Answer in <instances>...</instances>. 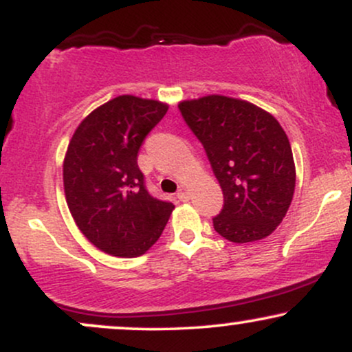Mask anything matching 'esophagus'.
I'll return each instance as SVG.
<instances>
[{"mask_svg":"<svg viewBox=\"0 0 352 352\" xmlns=\"http://www.w3.org/2000/svg\"><path fill=\"white\" fill-rule=\"evenodd\" d=\"M177 197H179V199H180L182 201H187V200L190 199V190H188L187 185H180V187H179V193H177Z\"/></svg>","mask_w":352,"mask_h":352,"instance_id":"esophagus-1","label":"esophagus"}]
</instances>
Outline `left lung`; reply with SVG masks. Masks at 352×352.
I'll list each match as a JSON object with an SVG mask.
<instances>
[{
	"label": "left lung",
	"mask_w": 352,
	"mask_h": 352,
	"mask_svg": "<svg viewBox=\"0 0 352 352\" xmlns=\"http://www.w3.org/2000/svg\"><path fill=\"white\" fill-rule=\"evenodd\" d=\"M179 109L223 192V208L213 218L217 233L233 243L272 235L296 184L292 145L280 122L248 100L218 94L182 100Z\"/></svg>",
	"instance_id": "1"
}]
</instances>
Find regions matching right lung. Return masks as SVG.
I'll return each mask as SVG.
<instances>
[{
    "label": "right lung",
    "instance_id": "obj_1",
    "mask_svg": "<svg viewBox=\"0 0 352 352\" xmlns=\"http://www.w3.org/2000/svg\"><path fill=\"white\" fill-rule=\"evenodd\" d=\"M167 104L117 96L76 129L63 164L67 207L82 235L100 252L140 256L162 235L175 208L153 199L137 155Z\"/></svg>",
    "mask_w": 352,
    "mask_h": 352
}]
</instances>
